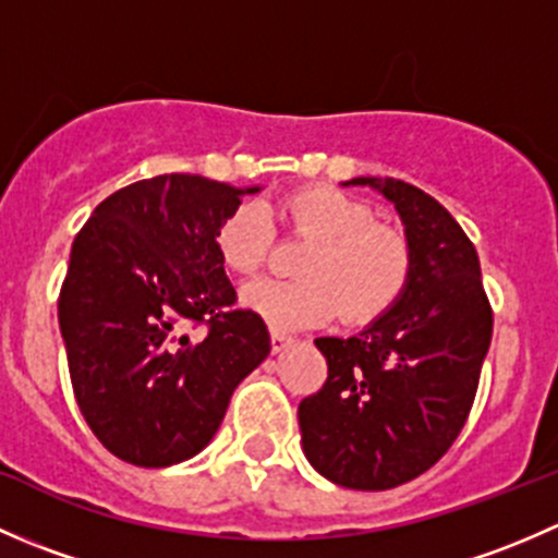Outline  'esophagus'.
Returning a JSON list of instances; mask_svg holds the SVG:
<instances>
[{
  "label": "esophagus",
  "mask_w": 558,
  "mask_h": 558,
  "mask_svg": "<svg viewBox=\"0 0 558 558\" xmlns=\"http://www.w3.org/2000/svg\"><path fill=\"white\" fill-rule=\"evenodd\" d=\"M291 342H294V337L286 335V331L272 329V353H283Z\"/></svg>",
  "instance_id": "obj_1"
}]
</instances>
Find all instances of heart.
<instances>
[{
	"label": "heart",
	"instance_id": "b5f03b06",
	"mask_svg": "<svg viewBox=\"0 0 558 558\" xmlns=\"http://www.w3.org/2000/svg\"><path fill=\"white\" fill-rule=\"evenodd\" d=\"M283 227L313 243L300 258L305 278L253 280L240 300L272 329H305L337 313L367 320L386 313L408 289L413 245L397 227L375 221L367 202L331 185H311L286 196L278 207ZM218 258L238 275L264 267L272 245V221L256 202L232 207L213 234Z\"/></svg>",
	"mask_w": 558,
	"mask_h": 558
}]
</instances>
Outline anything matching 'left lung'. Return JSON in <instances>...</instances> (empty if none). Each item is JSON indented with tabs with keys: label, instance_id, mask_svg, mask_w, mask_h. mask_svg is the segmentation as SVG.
<instances>
[{
	"label": "left lung",
	"instance_id": "obj_1",
	"mask_svg": "<svg viewBox=\"0 0 558 558\" xmlns=\"http://www.w3.org/2000/svg\"><path fill=\"white\" fill-rule=\"evenodd\" d=\"M380 191L413 245L408 289L353 337H318L329 375L300 402L307 461L337 486L386 492L453 446L475 402L494 315L475 245L435 196L393 178Z\"/></svg>",
	"mask_w": 558,
	"mask_h": 558
}]
</instances>
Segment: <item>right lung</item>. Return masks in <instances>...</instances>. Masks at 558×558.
<instances>
[{
  "label": "right lung",
  "mask_w": 558,
  "mask_h": 558,
  "mask_svg": "<svg viewBox=\"0 0 558 558\" xmlns=\"http://www.w3.org/2000/svg\"><path fill=\"white\" fill-rule=\"evenodd\" d=\"M202 174H156L110 194L77 232L59 294L77 408L137 466L213 440L229 399L269 353L262 315L234 311L213 234L243 194ZM205 325L202 336L187 329Z\"/></svg>",
  "instance_id": "right-lung-1"
}]
</instances>
